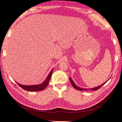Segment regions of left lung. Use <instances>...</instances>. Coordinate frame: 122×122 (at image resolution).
<instances>
[{
	"mask_svg": "<svg viewBox=\"0 0 122 122\" xmlns=\"http://www.w3.org/2000/svg\"><path fill=\"white\" fill-rule=\"evenodd\" d=\"M111 78V77H110ZM69 79H70V82H71V84H72V86H73V87L74 88H75V89H76V90H80V91H88V90H90V91H97V90L98 89H99L102 86V85H104L105 83H107V81H108V80H109L108 79L107 81H106L105 83H104L103 84H101V85H100V86H97V87H93V88H90V89H89V88H82V87H79V86H77L76 85V84L74 83V82L73 81V80H72V79L70 77H69Z\"/></svg>",
	"mask_w": 122,
	"mask_h": 122,
	"instance_id": "8db88e82",
	"label": "left lung"
}]
</instances>
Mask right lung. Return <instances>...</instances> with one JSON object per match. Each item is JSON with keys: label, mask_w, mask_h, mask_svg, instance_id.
<instances>
[{"label": "right lung", "mask_w": 122, "mask_h": 122, "mask_svg": "<svg viewBox=\"0 0 122 122\" xmlns=\"http://www.w3.org/2000/svg\"><path fill=\"white\" fill-rule=\"evenodd\" d=\"M53 71V69L51 71V72L48 74L47 77H46V80L41 84H37V85H22L21 84L18 83H17L21 88H22L23 89L28 91H30V92L40 91L43 90L44 89H46V86H48L49 81H50V80L51 77V76H52V74Z\"/></svg>", "instance_id": "1"}]
</instances>
